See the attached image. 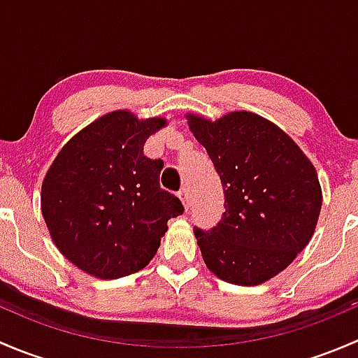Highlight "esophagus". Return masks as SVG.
I'll return each mask as SVG.
<instances>
[{"label":"esophagus","mask_w":358,"mask_h":358,"mask_svg":"<svg viewBox=\"0 0 358 358\" xmlns=\"http://www.w3.org/2000/svg\"><path fill=\"white\" fill-rule=\"evenodd\" d=\"M178 197H180V201H182L183 208L189 209V208H190V194H189V189H182V190H180Z\"/></svg>","instance_id":"obj_1"}]
</instances>
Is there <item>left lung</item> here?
<instances>
[{
    "mask_svg": "<svg viewBox=\"0 0 358 358\" xmlns=\"http://www.w3.org/2000/svg\"><path fill=\"white\" fill-rule=\"evenodd\" d=\"M225 192L215 229H196L206 266L218 279L258 286L291 265L315 232L322 189L312 161L268 119L236 110L216 121L187 114Z\"/></svg>",
    "mask_w": 358,
    "mask_h": 358,
    "instance_id": "obj_1",
    "label": "left lung"
}]
</instances>
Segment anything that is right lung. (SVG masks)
<instances>
[{
  "label": "right lung",
  "instance_id": "right-lung-1",
  "mask_svg": "<svg viewBox=\"0 0 358 358\" xmlns=\"http://www.w3.org/2000/svg\"><path fill=\"white\" fill-rule=\"evenodd\" d=\"M168 124L114 110L76 133L41 185V213L57 249L96 279H119L156 256L168 220L182 215L159 185L164 162L143 156L147 138Z\"/></svg>",
  "mask_w": 358,
  "mask_h": 358
}]
</instances>
